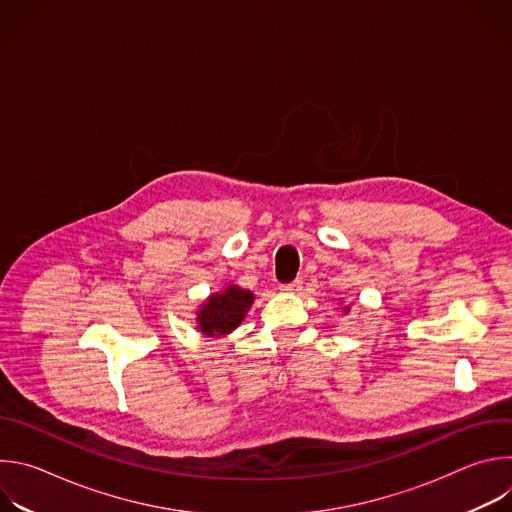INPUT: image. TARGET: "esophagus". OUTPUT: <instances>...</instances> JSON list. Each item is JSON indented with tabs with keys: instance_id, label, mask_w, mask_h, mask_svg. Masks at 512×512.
I'll use <instances>...</instances> for the list:
<instances>
[{
	"instance_id": "1",
	"label": "esophagus",
	"mask_w": 512,
	"mask_h": 512,
	"mask_svg": "<svg viewBox=\"0 0 512 512\" xmlns=\"http://www.w3.org/2000/svg\"><path fill=\"white\" fill-rule=\"evenodd\" d=\"M279 289H281V291H287V294H296V291L302 289V281L296 279V281H291V283H283Z\"/></svg>"
}]
</instances>
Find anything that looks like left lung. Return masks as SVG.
Masks as SVG:
<instances>
[{
  "instance_id": "8db88e82",
  "label": "left lung",
  "mask_w": 512,
  "mask_h": 512,
  "mask_svg": "<svg viewBox=\"0 0 512 512\" xmlns=\"http://www.w3.org/2000/svg\"><path fill=\"white\" fill-rule=\"evenodd\" d=\"M348 310H350V308H348V306H346V308H344V312H348Z\"/></svg>"
}]
</instances>
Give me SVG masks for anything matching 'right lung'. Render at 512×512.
Masks as SVG:
<instances>
[{"mask_svg":"<svg viewBox=\"0 0 512 512\" xmlns=\"http://www.w3.org/2000/svg\"><path fill=\"white\" fill-rule=\"evenodd\" d=\"M255 296L239 285H227L218 294H212L198 310V330L208 336H225L233 332L249 312Z\"/></svg>","mask_w":512,"mask_h":512,"instance_id":"obj_1","label":"right lung"}]
</instances>
